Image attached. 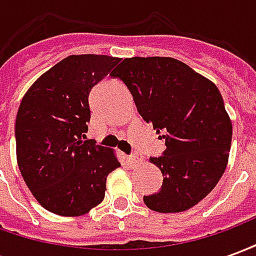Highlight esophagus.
I'll list each match as a JSON object with an SVG mask.
<instances>
[{
	"label": "esophagus",
	"instance_id": "34e87169",
	"mask_svg": "<svg viewBox=\"0 0 256 256\" xmlns=\"http://www.w3.org/2000/svg\"><path fill=\"white\" fill-rule=\"evenodd\" d=\"M128 163L134 164V163H140V162H144V158H142L141 155H138V154H134V155L128 156Z\"/></svg>",
	"mask_w": 256,
	"mask_h": 256
}]
</instances>
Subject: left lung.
Segmentation results:
<instances>
[{
    "instance_id": "1",
    "label": "left lung",
    "mask_w": 256,
    "mask_h": 256,
    "mask_svg": "<svg viewBox=\"0 0 256 256\" xmlns=\"http://www.w3.org/2000/svg\"><path fill=\"white\" fill-rule=\"evenodd\" d=\"M137 111L152 123L166 150L150 162L160 168V190L144 196L158 212H181L208 194L225 172L232 122L211 80L172 58H124L115 71Z\"/></svg>"
}]
</instances>
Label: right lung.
<instances>
[{"mask_svg":"<svg viewBox=\"0 0 256 256\" xmlns=\"http://www.w3.org/2000/svg\"><path fill=\"white\" fill-rule=\"evenodd\" d=\"M119 58L68 56L36 79L20 102L14 137L18 164L44 208L78 216L106 196V177L119 162L114 150L84 140L89 94Z\"/></svg>","mask_w":256,"mask_h":256,"instance_id":"1","label":"right lung"}]
</instances>
